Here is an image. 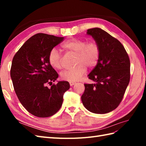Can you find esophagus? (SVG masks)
I'll use <instances>...</instances> for the list:
<instances>
[{
    "label": "esophagus",
    "instance_id": "esophagus-1",
    "mask_svg": "<svg viewBox=\"0 0 146 146\" xmlns=\"http://www.w3.org/2000/svg\"><path fill=\"white\" fill-rule=\"evenodd\" d=\"M76 83V82H70V86H73V85H74Z\"/></svg>",
    "mask_w": 146,
    "mask_h": 146
}]
</instances>
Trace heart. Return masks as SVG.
Returning a JSON list of instances; mask_svg holds the SVG:
<instances>
[{
	"mask_svg": "<svg viewBox=\"0 0 146 146\" xmlns=\"http://www.w3.org/2000/svg\"><path fill=\"white\" fill-rule=\"evenodd\" d=\"M63 50L75 53L76 66L72 69L66 70L61 73V78L70 82L78 80L86 71V66L94 68L97 64L100 55L99 46L95 42H87L85 40L73 38L63 43ZM49 64L59 70L61 68L60 54L56 48H52L48 55Z\"/></svg>",
	"mask_w": 146,
	"mask_h": 146,
	"instance_id": "b5f03b06",
	"label": "heart"
}]
</instances>
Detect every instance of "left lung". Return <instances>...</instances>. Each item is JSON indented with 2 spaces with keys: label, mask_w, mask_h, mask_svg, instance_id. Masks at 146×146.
<instances>
[{
  "label": "left lung",
  "mask_w": 146,
  "mask_h": 146,
  "mask_svg": "<svg viewBox=\"0 0 146 146\" xmlns=\"http://www.w3.org/2000/svg\"><path fill=\"white\" fill-rule=\"evenodd\" d=\"M99 46L100 58L88 78L95 82L84 84L81 98L84 107L95 113H107L115 110L122 101L130 81V60L121 42L98 27L89 29Z\"/></svg>",
  "instance_id": "8db88e82"
}]
</instances>
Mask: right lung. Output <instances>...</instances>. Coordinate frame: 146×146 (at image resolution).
<instances>
[{
    "label": "right lung",
    "mask_w": 146,
    "mask_h": 146,
    "mask_svg": "<svg viewBox=\"0 0 146 146\" xmlns=\"http://www.w3.org/2000/svg\"><path fill=\"white\" fill-rule=\"evenodd\" d=\"M64 37L38 33L24 42L14 55L11 77L15 94L23 107L33 115L48 117L60 109L63 95L69 83L59 81L58 74L49 63L51 49L63 41Z\"/></svg>",
    "instance_id": "1"
}]
</instances>
